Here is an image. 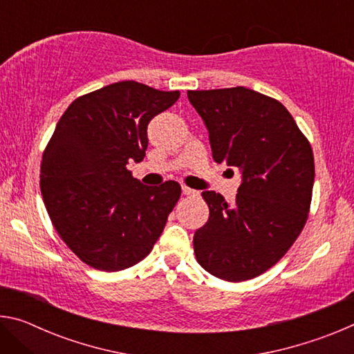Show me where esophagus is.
<instances>
[{"label": "esophagus", "instance_id": "esophagus-1", "mask_svg": "<svg viewBox=\"0 0 354 354\" xmlns=\"http://www.w3.org/2000/svg\"><path fill=\"white\" fill-rule=\"evenodd\" d=\"M183 194L187 195V196H195V195H198V192L187 187V185H183Z\"/></svg>", "mask_w": 354, "mask_h": 354}]
</instances>
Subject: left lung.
Listing matches in <instances>:
<instances>
[{
	"mask_svg": "<svg viewBox=\"0 0 354 354\" xmlns=\"http://www.w3.org/2000/svg\"><path fill=\"white\" fill-rule=\"evenodd\" d=\"M209 131L215 162L242 173L236 200L203 192L206 225L196 230V261L214 277L241 283L273 267L309 217L314 153L278 100L245 87L189 91Z\"/></svg>",
	"mask_w": 354,
	"mask_h": 354,
	"instance_id": "obj_1",
	"label": "left lung"
}]
</instances>
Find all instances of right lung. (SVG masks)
I'll list each match as a JSON object with an SVG mask.
<instances>
[{
	"label": "right lung",
	"mask_w": 354,
	"mask_h": 354,
	"mask_svg": "<svg viewBox=\"0 0 354 354\" xmlns=\"http://www.w3.org/2000/svg\"><path fill=\"white\" fill-rule=\"evenodd\" d=\"M178 98L122 81L81 95L59 118L41 156L40 192L59 237L87 266L124 270L162 234L181 185L148 187L127 165L143 160L149 120Z\"/></svg>",
	"instance_id": "add662e5"
}]
</instances>
